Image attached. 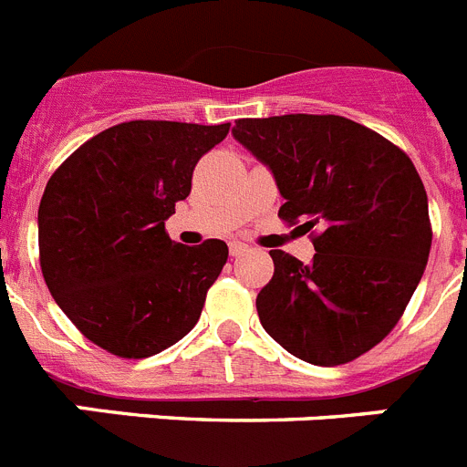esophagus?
<instances>
[{
  "mask_svg": "<svg viewBox=\"0 0 467 467\" xmlns=\"http://www.w3.org/2000/svg\"><path fill=\"white\" fill-rule=\"evenodd\" d=\"M229 250H231V254H234V257H238V254L245 253L247 245H245V243H241V241H231Z\"/></svg>",
  "mask_w": 467,
  "mask_h": 467,
  "instance_id": "1",
  "label": "esophagus"
}]
</instances>
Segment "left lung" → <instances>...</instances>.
Listing matches in <instances>:
<instances>
[{"label": "left lung", "instance_id": "left-lung-1", "mask_svg": "<svg viewBox=\"0 0 467 467\" xmlns=\"http://www.w3.org/2000/svg\"><path fill=\"white\" fill-rule=\"evenodd\" d=\"M271 168L278 217L311 231V264L274 250L257 295L264 329L299 360L346 365L398 325L431 254L426 187L398 144L337 114L238 119ZM296 226V229H301Z\"/></svg>", "mask_w": 467, "mask_h": 467}]
</instances>
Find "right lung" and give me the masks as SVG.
I'll return each mask as SVG.
<instances>
[{"label": "right lung", "instance_id": "obj_1", "mask_svg": "<svg viewBox=\"0 0 467 467\" xmlns=\"http://www.w3.org/2000/svg\"><path fill=\"white\" fill-rule=\"evenodd\" d=\"M231 123L126 121L69 154L39 203V264L74 327L117 358H150L192 332L224 269L220 238L184 247L166 220L198 159Z\"/></svg>", "mask_w": 467, "mask_h": 467}]
</instances>
